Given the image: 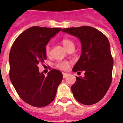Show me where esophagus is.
Here are the masks:
<instances>
[{
	"mask_svg": "<svg viewBox=\"0 0 123 123\" xmlns=\"http://www.w3.org/2000/svg\"><path fill=\"white\" fill-rule=\"evenodd\" d=\"M62 75H63V78H66V77H68V73H62Z\"/></svg>",
	"mask_w": 123,
	"mask_h": 123,
	"instance_id": "esophagus-1",
	"label": "esophagus"
}]
</instances>
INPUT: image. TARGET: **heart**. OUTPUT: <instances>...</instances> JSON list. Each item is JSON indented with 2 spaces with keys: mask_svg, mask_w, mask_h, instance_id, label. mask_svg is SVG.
Segmentation results:
<instances>
[{
  "mask_svg": "<svg viewBox=\"0 0 123 123\" xmlns=\"http://www.w3.org/2000/svg\"><path fill=\"white\" fill-rule=\"evenodd\" d=\"M62 44H63V46H64V48H66V50H68L70 48H74L75 47V44L72 40L70 39H68V38H64L62 40ZM46 54L47 55H49L50 53V45H47L46 47ZM57 68H59V69H67L69 68V63L67 61H62L59 62V63L57 64Z\"/></svg>",
  "mask_w": 123,
  "mask_h": 123,
  "instance_id": "obj_1",
  "label": "heart"
}]
</instances>
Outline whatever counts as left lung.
Wrapping results in <instances>:
<instances>
[{
  "mask_svg": "<svg viewBox=\"0 0 123 123\" xmlns=\"http://www.w3.org/2000/svg\"><path fill=\"white\" fill-rule=\"evenodd\" d=\"M62 31L77 37L82 52L73 71H84V77H76L71 91L77 101L90 105L100 101L112 82L113 61L107 37L96 29L83 26L64 29Z\"/></svg>",
  "mask_w": 123,
  "mask_h": 123,
  "instance_id": "1",
  "label": "left lung"
}]
</instances>
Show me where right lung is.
Segmentation results:
<instances>
[{
	"mask_svg": "<svg viewBox=\"0 0 123 123\" xmlns=\"http://www.w3.org/2000/svg\"><path fill=\"white\" fill-rule=\"evenodd\" d=\"M61 28H29L14 41L9 53V77L20 98L28 104L43 107L55 97L62 74L53 69L45 77L38 66L46 59V46Z\"/></svg>",
	"mask_w": 123,
	"mask_h": 123,
	"instance_id": "right-lung-1",
	"label": "right lung"
}]
</instances>
